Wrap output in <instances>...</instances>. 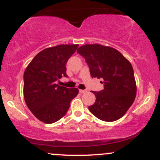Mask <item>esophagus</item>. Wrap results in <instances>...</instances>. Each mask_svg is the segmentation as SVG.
I'll list each match as a JSON object with an SVG mask.
<instances>
[{
	"instance_id": "esophagus-1",
	"label": "esophagus",
	"mask_w": 160,
	"mask_h": 160,
	"mask_svg": "<svg viewBox=\"0 0 160 160\" xmlns=\"http://www.w3.org/2000/svg\"><path fill=\"white\" fill-rule=\"evenodd\" d=\"M86 90H85V89H80V93H81V94H82V93H85L86 92Z\"/></svg>"
}]
</instances>
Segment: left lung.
I'll return each instance as SVG.
<instances>
[{
	"instance_id": "obj_1",
	"label": "left lung",
	"mask_w": 160,
	"mask_h": 160,
	"mask_svg": "<svg viewBox=\"0 0 160 160\" xmlns=\"http://www.w3.org/2000/svg\"><path fill=\"white\" fill-rule=\"evenodd\" d=\"M89 67L92 78L104 80V89L92 91L96 97L89 111L99 120H117L127 112L136 96L133 68L118 50L111 47L85 44L78 49Z\"/></svg>"
}]
</instances>
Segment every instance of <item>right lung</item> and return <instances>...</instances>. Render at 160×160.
<instances>
[{"mask_svg": "<svg viewBox=\"0 0 160 160\" xmlns=\"http://www.w3.org/2000/svg\"><path fill=\"white\" fill-rule=\"evenodd\" d=\"M79 47L62 44L44 49L37 54L24 73L23 95L25 103L40 121L50 124L66 114L78 88L56 83L66 74V63Z\"/></svg>", "mask_w": 160, "mask_h": 160, "instance_id": "add662e5", "label": "right lung"}]
</instances>
